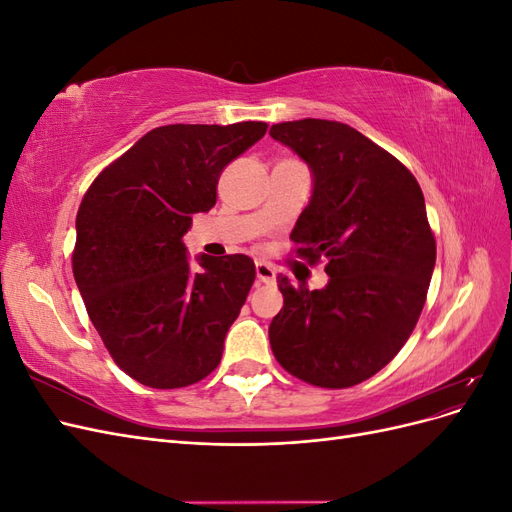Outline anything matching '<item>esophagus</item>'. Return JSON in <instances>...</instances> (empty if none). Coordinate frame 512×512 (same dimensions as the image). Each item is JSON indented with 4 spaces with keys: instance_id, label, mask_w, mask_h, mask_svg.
I'll list each match as a JSON object with an SVG mask.
<instances>
[{
    "instance_id": "obj_1",
    "label": "esophagus",
    "mask_w": 512,
    "mask_h": 512,
    "mask_svg": "<svg viewBox=\"0 0 512 512\" xmlns=\"http://www.w3.org/2000/svg\"><path fill=\"white\" fill-rule=\"evenodd\" d=\"M256 282L258 284H273L275 282V269L267 262H256Z\"/></svg>"
}]
</instances>
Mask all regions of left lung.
Here are the masks:
<instances>
[{
	"instance_id": "8db88e82",
	"label": "left lung",
	"mask_w": 512,
	"mask_h": 512,
	"mask_svg": "<svg viewBox=\"0 0 512 512\" xmlns=\"http://www.w3.org/2000/svg\"><path fill=\"white\" fill-rule=\"evenodd\" d=\"M271 136L314 173L292 254L327 258L329 273L322 290L277 277L284 307L269 327L271 350L294 378L348 389L393 361L423 312L436 265L425 198L404 164L346 123L284 121Z\"/></svg>"
}]
</instances>
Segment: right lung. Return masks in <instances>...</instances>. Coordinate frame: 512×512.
I'll list each match as a JSON object with an SVG mask.
<instances>
[{
  "instance_id": "obj_1",
  "label": "right lung",
  "mask_w": 512,
  "mask_h": 512,
  "mask_svg": "<svg viewBox=\"0 0 512 512\" xmlns=\"http://www.w3.org/2000/svg\"><path fill=\"white\" fill-rule=\"evenodd\" d=\"M265 121L173 123L147 132L89 185L76 213L72 271L89 320L130 378L183 389L220 365L224 337L254 280L250 256H200L181 237L209 211L228 162Z\"/></svg>"
}]
</instances>
